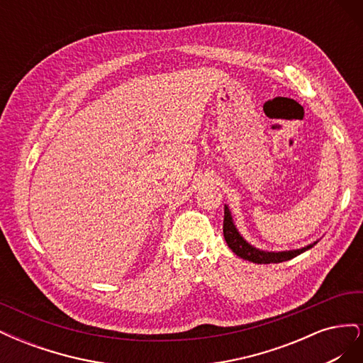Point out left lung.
Segmentation results:
<instances>
[{"label": "left lung", "mask_w": 363, "mask_h": 363, "mask_svg": "<svg viewBox=\"0 0 363 363\" xmlns=\"http://www.w3.org/2000/svg\"><path fill=\"white\" fill-rule=\"evenodd\" d=\"M223 232H224V238L225 242L228 245V248L232 250L236 256L242 257L248 262L252 263H280V262H286L291 260L294 257H296L301 252L311 250L313 245L318 244V240H315L313 244L306 245L303 248H296V250H286V251H265L256 248L255 245H251L250 242L242 238L238 232V228L233 223V216L232 212L227 204H224V225H223Z\"/></svg>", "instance_id": "8db88e82"}]
</instances>
